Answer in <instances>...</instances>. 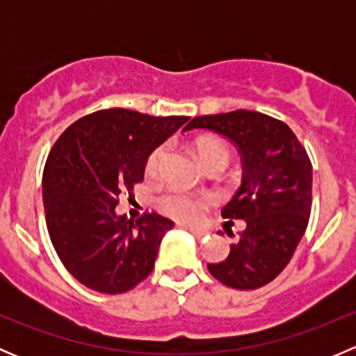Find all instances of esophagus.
I'll list each match as a JSON object with an SVG mask.
<instances>
[{
  "label": "esophagus",
  "mask_w": 356,
  "mask_h": 356,
  "mask_svg": "<svg viewBox=\"0 0 356 356\" xmlns=\"http://www.w3.org/2000/svg\"><path fill=\"white\" fill-rule=\"evenodd\" d=\"M186 229H188V231L191 232V234H195L196 238H198V239L204 238V236H207V232H204V231H201V229H195V227H186Z\"/></svg>",
  "instance_id": "34e87169"
}]
</instances>
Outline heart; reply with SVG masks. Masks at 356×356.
Instances as JSON below:
<instances>
[{
    "label": "heart",
    "mask_w": 356,
    "mask_h": 356,
    "mask_svg": "<svg viewBox=\"0 0 356 356\" xmlns=\"http://www.w3.org/2000/svg\"><path fill=\"white\" fill-rule=\"evenodd\" d=\"M195 149L198 153L201 163L207 167V165L213 163L217 160H229V152L225 148V145H222L220 141L211 138H200L195 141ZM165 155H167V148L163 145L158 146L149 153L148 160H146V174L149 177L158 174L161 167V161H163ZM211 203L210 198H196V196L184 195V193H168L163 198L160 200V207L165 213H168L170 217L177 218L182 222H193L198 220L201 211L204 207Z\"/></svg>",
    "instance_id": "obj_1"
}]
</instances>
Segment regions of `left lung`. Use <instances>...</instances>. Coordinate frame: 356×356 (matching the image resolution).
<instances>
[{
    "instance_id": "8db88e82",
    "label": "left lung",
    "mask_w": 356,
    "mask_h": 356,
    "mask_svg": "<svg viewBox=\"0 0 356 356\" xmlns=\"http://www.w3.org/2000/svg\"><path fill=\"white\" fill-rule=\"evenodd\" d=\"M193 129L227 138L243 161L241 186L222 217L243 218L246 227L231 245L229 257L220 264H208V270L229 288H261L284 270L307 231L310 158L284 122L260 111L203 115L193 118L184 131ZM227 236L234 238L232 232Z\"/></svg>"
}]
</instances>
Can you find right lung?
Segmentation results:
<instances>
[{
    "label": "right lung",
    "mask_w": 356,
    "mask_h": 356,
    "mask_svg": "<svg viewBox=\"0 0 356 356\" xmlns=\"http://www.w3.org/2000/svg\"><path fill=\"white\" fill-rule=\"evenodd\" d=\"M189 117H152L125 108L79 118L55 143L42 174L49 238L65 268L86 288L118 294L155 267L170 218L127 220L118 196L145 179L149 153Z\"/></svg>",
    "instance_id": "1"
}]
</instances>
